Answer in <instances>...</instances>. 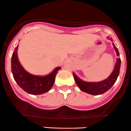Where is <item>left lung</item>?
<instances>
[{"label":"left lung","mask_w":131,"mask_h":131,"mask_svg":"<svg viewBox=\"0 0 131 131\" xmlns=\"http://www.w3.org/2000/svg\"><path fill=\"white\" fill-rule=\"evenodd\" d=\"M108 38L111 41H112L111 38H109V37H108ZM113 46L114 48L116 51L118 58L116 59V62L115 64V68H114L112 73L110 74V76L108 78L103 80V81H99V82H86V81L81 80L74 73H73L74 78L76 84L80 89V90H82L83 92L91 94V95H101V94H104L108 90H110L112 87L113 85L115 84V83L116 82L118 76L119 75V72H120L121 60H120V58L119 57L120 54H119L118 50L113 43Z\"/></svg>","instance_id":"obj_1"}]
</instances>
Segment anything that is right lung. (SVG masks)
Segmentation results:
<instances>
[{
  "label": "right lung",
  "instance_id": "add662e5",
  "mask_svg": "<svg viewBox=\"0 0 131 131\" xmlns=\"http://www.w3.org/2000/svg\"><path fill=\"white\" fill-rule=\"evenodd\" d=\"M18 46L15 48L11 58V71L15 81L21 89L32 95H40L48 92L53 85L55 76L61 67H57L46 76H36L23 69L17 55Z\"/></svg>",
  "mask_w": 131,
  "mask_h": 131
}]
</instances>
